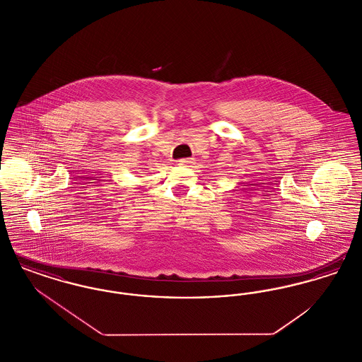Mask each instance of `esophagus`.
Segmentation results:
<instances>
[{
    "label": "esophagus",
    "mask_w": 362,
    "mask_h": 362,
    "mask_svg": "<svg viewBox=\"0 0 362 362\" xmlns=\"http://www.w3.org/2000/svg\"><path fill=\"white\" fill-rule=\"evenodd\" d=\"M179 165H185V167H191V164H194L192 158H182L177 161Z\"/></svg>",
    "instance_id": "obj_1"
}]
</instances>
